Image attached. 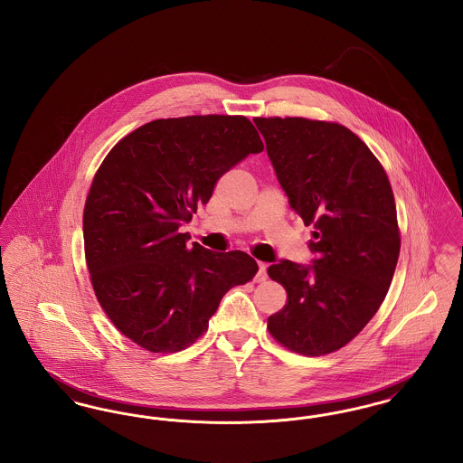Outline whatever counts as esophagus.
Masks as SVG:
<instances>
[{
  "mask_svg": "<svg viewBox=\"0 0 463 463\" xmlns=\"http://www.w3.org/2000/svg\"><path fill=\"white\" fill-rule=\"evenodd\" d=\"M265 278H267V264H264V262H259V272H257L255 279L260 283V281H265Z\"/></svg>",
  "mask_w": 463,
  "mask_h": 463,
  "instance_id": "obj_1",
  "label": "esophagus"
}]
</instances>
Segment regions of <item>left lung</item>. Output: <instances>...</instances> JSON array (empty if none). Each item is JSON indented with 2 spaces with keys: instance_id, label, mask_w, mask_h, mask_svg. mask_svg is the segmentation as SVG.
I'll list each match as a JSON object with an SVG mask.
<instances>
[{
  "instance_id": "obj_1",
  "label": "left lung",
  "mask_w": 463,
  "mask_h": 463,
  "mask_svg": "<svg viewBox=\"0 0 463 463\" xmlns=\"http://www.w3.org/2000/svg\"><path fill=\"white\" fill-rule=\"evenodd\" d=\"M289 204L314 225V265L283 260L267 274L287 304L267 330L288 351L316 357L359 335L382 306L401 234L382 163L347 127L307 118H255Z\"/></svg>"
}]
</instances>
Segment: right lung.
<instances>
[{
	"instance_id": "1",
	"label": "right lung",
	"mask_w": 463,
	"mask_h": 463,
	"mask_svg": "<svg viewBox=\"0 0 463 463\" xmlns=\"http://www.w3.org/2000/svg\"><path fill=\"white\" fill-rule=\"evenodd\" d=\"M262 151L248 118L204 114L146 123L104 157L83 210L85 260L100 307L138 347L187 349L222 297L257 274L248 253L189 248L178 227L227 170Z\"/></svg>"
}]
</instances>
